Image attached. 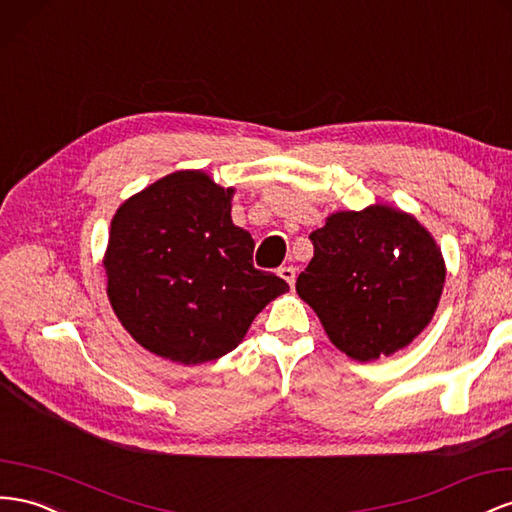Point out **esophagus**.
<instances>
[{
  "mask_svg": "<svg viewBox=\"0 0 512 512\" xmlns=\"http://www.w3.org/2000/svg\"><path fill=\"white\" fill-rule=\"evenodd\" d=\"M278 273H280V278H282L284 282H288V286H293V284H295V278H297V271H295V267H290V265L280 267V269H278Z\"/></svg>",
  "mask_w": 512,
  "mask_h": 512,
  "instance_id": "1",
  "label": "esophagus"
}]
</instances>
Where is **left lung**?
Returning a JSON list of instances; mask_svg holds the SVG:
<instances>
[{
	"label": "left lung",
	"instance_id": "obj_1",
	"mask_svg": "<svg viewBox=\"0 0 512 512\" xmlns=\"http://www.w3.org/2000/svg\"><path fill=\"white\" fill-rule=\"evenodd\" d=\"M310 241L314 256L295 288L342 353L388 357L431 323L446 265L416 217L388 204L331 213Z\"/></svg>",
	"mask_w": 512,
	"mask_h": 512
}]
</instances>
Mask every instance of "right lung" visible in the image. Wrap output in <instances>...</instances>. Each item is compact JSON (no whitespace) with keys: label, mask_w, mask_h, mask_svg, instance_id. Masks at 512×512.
Instances as JSON below:
<instances>
[{"label":"right lung","mask_w":512,"mask_h":512,"mask_svg":"<svg viewBox=\"0 0 512 512\" xmlns=\"http://www.w3.org/2000/svg\"><path fill=\"white\" fill-rule=\"evenodd\" d=\"M234 189L181 170L120 204L103 258L107 297L144 349L196 366L237 349L288 284L254 267L252 234L234 226Z\"/></svg>","instance_id":"1"}]
</instances>
